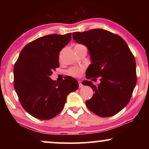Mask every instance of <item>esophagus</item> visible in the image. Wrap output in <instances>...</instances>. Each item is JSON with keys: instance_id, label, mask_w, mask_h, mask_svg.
Wrapping results in <instances>:
<instances>
[{"instance_id": "1", "label": "esophagus", "mask_w": 149, "mask_h": 149, "mask_svg": "<svg viewBox=\"0 0 149 149\" xmlns=\"http://www.w3.org/2000/svg\"><path fill=\"white\" fill-rule=\"evenodd\" d=\"M79 82V87H82V86H83V85H82V83H81V81H78Z\"/></svg>"}]
</instances>
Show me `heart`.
<instances>
[{
  "label": "heart",
  "mask_w": 149,
  "mask_h": 149,
  "mask_svg": "<svg viewBox=\"0 0 149 149\" xmlns=\"http://www.w3.org/2000/svg\"><path fill=\"white\" fill-rule=\"evenodd\" d=\"M82 47H85L80 43H77L74 45V49H79ZM83 72V68H82V67H72V68H70L68 70V74L72 77H79L81 76Z\"/></svg>",
  "instance_id": "b5f03b06"
}]
</instances>
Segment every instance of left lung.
I'll return each mask as SVG.
<instances>
[{"label": "left lung", "instance_id": "left-lung-1", "mask_svg": "<svg viewBox=\"0 0 149 149\" xmlns=\"http://www.w3.org/2000/svg\"><path fill=\"white\" fill-rule=\"evenodd\" d=\"M78 43L88 48L91 64L86 70V78L93 81L100 77V83L94 85L84 81L94 94L86 106L97 116L108 117L119 113L131 99L137 82L136 60L126 42L121 36L104 29L73 32Z\"/></svg>", "mask_w": 149, "mask_h": 149}]
</instances>
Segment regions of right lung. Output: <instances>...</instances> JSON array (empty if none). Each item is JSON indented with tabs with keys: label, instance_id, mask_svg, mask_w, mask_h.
<instances>
[{
	"label": "right lung",
	"instance_id": "1",
	"mask_svg": "<svg viewBox=\"0 0 149 149\" xmlns=\"http://www.w3.org/2000/svg\"><path fill=\"white\" fill-rule=\"evenodd\" d=\"M71 33L49 34L23 48L13 68L14 88L22 107L38 119H52L62 111L69 93L79 83L70 76L57 83L50 78L60 66L59 53L70 42Z\"/></svg>",
	"mask_w": 149,
	"mask_h": 149
}]
</instances>
